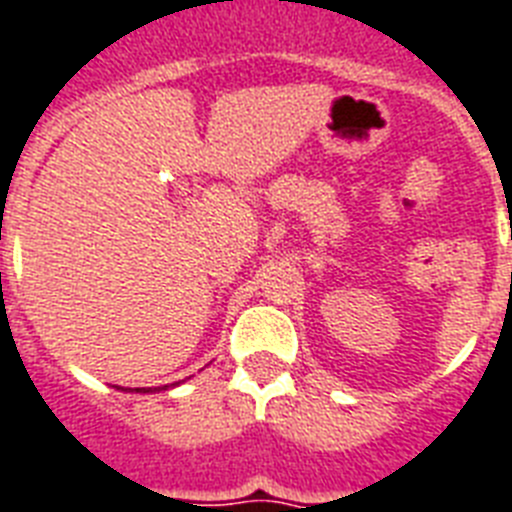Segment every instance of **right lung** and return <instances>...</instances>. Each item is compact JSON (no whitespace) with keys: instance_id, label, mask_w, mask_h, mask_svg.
<instances>
[{"instance_id":"obj_1","label":"right lung","mask_w":512,"mask_h":512,"mask_svg":"<svg viewBox=\"0 0 512 512\" xmlns=\"http://www.w3.org/2000/svg\"><path fill=\"white\" fill-rule=\"evenodd\" d=\"M172 385H164V388H156V390H170ZM135 393H151V388H135Z\"/></svg>"}]
</instances>
